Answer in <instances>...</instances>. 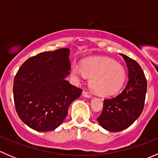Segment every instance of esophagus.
<instances>
[{"mask_svg":"<svg viewBox=\"0 0 158 158\" xmlns=\"http://www.w3.org/2000/svg\"><path fill=\"white\" fill-rule=\"evenodd\" d=\"M82 96L85 97V98H91V97H92V95H91L90 94H89L87 92H85V91H83V92H82Z\"/></svg>","mask_w":158,"mask_h":158,"instance_id":"obj_1","label":"esophagus"}]
</instances>
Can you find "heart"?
Masks as SVG:
<instances>
[{"label":"heart","instance_id":"1","mask_svg":"<svg viewBox=\"0 0 158 158\" xmlns=\"http://www.w3.org/2000/svg\"><path fill=\"white\" fill-rule=\"evenodd\" d=\"M72 75L76 79L84 76L90 77L89 86L95 93L109 96L118 93L125 83L126 73L123 66L106 57L85 59L80 67L73 65Z\"/></svg>","mask_w":158,"mask_h":158}]
</instances>
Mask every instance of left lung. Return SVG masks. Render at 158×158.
Instances as JSON below:
<instances>
[{
	"label": "left lung",
	"mask_w": 158,
	"mask_h": 158,
	"mask_svg": "<svg viewBox=\"0 0 158 158\" xmlns=\"http://www.w3.org/2000/svg\"><path fill=\"white\" fill-rule=\"evenodd\" d=\"M128 69V82L116 97L103 101V109L97 118L99 125L109 131H121L131 125L144 109L147 79L140 65L130 57L120 54Z\"/></svg>",
	"instance_id": "left-lung-1"
}]
</instances>
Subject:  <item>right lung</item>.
<instances>
[{
	"label": "right lung",
	"mask_w": 158,
	"mask_h": 158,
	"mask_svg": "<svg viewBox=\"0 0 158 158\" xmlns=\"http://www.w3.org/2000/svg\"><path fill=\"white\" fill-rule=\"evenodd\" d=\"M69 52L62 48L30 57L14 77L16 111L33 130L49 131L60 126L70 104L82 94V89L66 80L71 68Z\"/></svg>",
	"instance_id": "obj_1"
}]
</instances>
